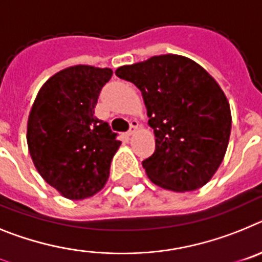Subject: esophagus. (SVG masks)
Listing matches in <instances>:
<instances>
[{
  "mask_svg": "<svg viewBox=\"0 0 262 262\" xmlns=\"http://www.w3.org/2000/svg\"><path fill=\"white\" fill-rule=\"evenodd\" d=\"M138 121L137 120H132L130 121V129H129L128 132H126V136H128V137H130V136H133L134 133H136V130H137V128H138Z\"/></svg>",
  "mask_w": 262,
  "mask_h": 262,
  "instance_id": "obj_1",
  "label": "esophagus"
}]
</instances>
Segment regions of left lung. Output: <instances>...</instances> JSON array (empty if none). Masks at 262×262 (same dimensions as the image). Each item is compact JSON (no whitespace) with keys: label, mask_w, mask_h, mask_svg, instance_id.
Returning a JSON list of instances; mask_svg holds the SVG:
<instances>
[{"label":"left lung","mask_w":262,"mask_h":262,"mask_svg":"<svg viewBox=\"0 0 262 262\" xmlns=\"http://www.w3.org/2000/svg\"><path fill=\"white\" fill-rule=\"evenodd\" d=\"M142 92L154 153L142 161L150 181L183 192L204 186L222 163L231 134L226 95L203 67L181 55H159L116 70Z\"/></svg>","instance_id":"left-lung-1"}]
</instances>
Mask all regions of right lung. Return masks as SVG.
I'll return each mask as SVG.
<instances>
[{"instance_id":"obj_1","label":"right lung","mask_w":262,"mask_h":262,"mask_svg":"<svg viewBox=\"0 0 262 262\" xmlns=\"http://www.w3.org/2000/svg\"><path fill=\"white\" fill-rule=\"evenodd\" d=\"M112 70L66 68L36 95L27 122V145L42 178L68 199L92 196L108 181L120 146L117 133L95 116Z\"/></svg>"}]
</instances>
